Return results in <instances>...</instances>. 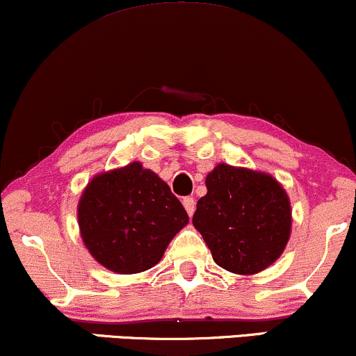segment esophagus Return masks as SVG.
<instances>
[{
  "label": "esophagus",
  "instance_id": "34e87169",
  "mask_svg": "<svg viewBox=\"0 0 356 356\" xmlns=\"http://www.w3.org/2000/svg\"><path fill=\"white\" fill-rule=\"evenodd\" d=\"M183 206H185L186 213L190 214V216H193V213H195V208H196L195 200H193L191 196H186V198H183Z\"/></svg>",
  "mask_w": 356,
  "mask_h": 356
}]
</instances>
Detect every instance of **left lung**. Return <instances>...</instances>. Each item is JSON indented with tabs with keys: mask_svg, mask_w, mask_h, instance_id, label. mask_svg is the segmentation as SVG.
Returning <instances> with one entry per match:
<instances>
[{
	"mask_svg": "<svg viewBox=\"0 0 356 356\" xmlns=\"http://www.w3.org/2000/svg\"><path fill=\"white\" fill-rule=\"evenodd\" d=\"M193 225L214 262L234 274L264 270L282 254L291 236L287 193L266 173L218 165L206 177Z\"/></svg>",
	"mask_w": 356,
	"mask_h": 356,
	"instance_id": "left-lung-1",
	"label": "left lung"
}]
</instances>
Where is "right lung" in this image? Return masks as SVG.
Here are the masks:
<instances>
[{
	"label": "right lung",
	"instance_id": "1",
	"mask_svg": "<svg viewBox=\"0 0 356 356\" xmlns=\"http://www.w3.org/2000/svg\"><path fill=\"white\" fill-rule=\"evenodd\" d=\"M188 222L170 186L138 161L95 177L79 203V227L92 256L117 274L150 269Z\"/></svg>",
	"mask_w": 356,
	"mask_h": 356
}]
</instances>
